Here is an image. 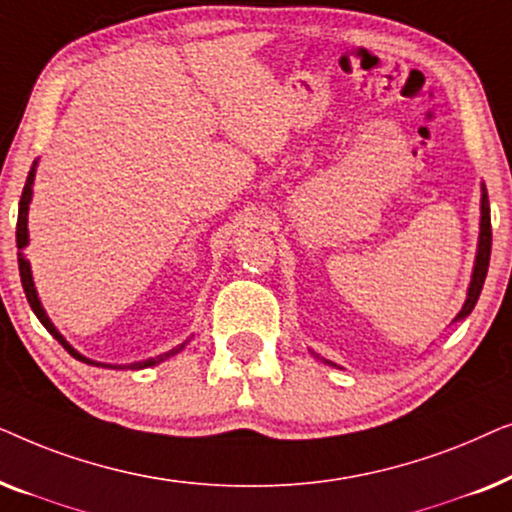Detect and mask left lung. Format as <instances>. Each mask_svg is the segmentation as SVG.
<instances>
[{
  "instance_id": "8db88e82",
  "label": "left lung",
  "mask_w": 512,
  "mask_h": 512,
  "mask_svg": "<svg viewBox=\"0 0 512 512\" xmlns=\"http://www.w3.org/2000/svg\"><path fill=\"white\" fill-rule=\"evenodd\" d=\"M480 188H482V198H480V235H478V251H475V265H473L471 284H468V291H466V300H464V305H461V310H459L457 317L452 319V324H454V321L466 319L468 314L473 312V307H475V303H478V298H480L482 284H485V277H487L489 254H492V219H489L487 188H485V184H482ZM310 352H312V349H310ZM312 356H314V359L328 363V366L340 368L338 363L328 361V359H324V356H319V354H314V352H312Z\"/></svg>"
}]
</instances>
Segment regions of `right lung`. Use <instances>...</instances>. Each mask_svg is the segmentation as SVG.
I'll use <instances>...</instances> for the list:
<instances>
[{
  "mask_svg": "<svg viewBox=\"0 0 512 512\" xmlns=\"http://www.w3.org/2000/svg\"><path fill=\"white\" fill-rule=\"evenodd\" d=\"M37 165H39V160H34L32 167H30V174H27V181H25L23 195H20V205H18V226H16V244H18V268H20V282H23V289H25L27 303H30L32 312L37 314V319L41 321V324H44L46 331L51 333L53 338L58 340L60 345L65 347L67 352L74 356V359H79V361H83V363H88V366L118 368V370H142V368L158 366V363L167 361V359H170V356L179 354L181 349H184L186 342H184V345H179V347L170 349V352H165V354H158V356H153V359H144V361H135V363H121V366H118V363H100V361H93V359H88V356H83L81 352H76V349H74L72 345H69V342H67L65 338H62V333L58 331V328L53 326V321L48 319V314H46V310H44V305H41V300H39V293H37V286H34V279H32V265H30V261H27L25 254H23V249L27 247V244H30V233H27V214H30V202H32V186H34V174H37Z\"/></svg>",
  "mask_w": 512,
  "mask_h": 512,
  "instance_id": "right-lung-1",
  "label": "right lung"
}]
</instances>
